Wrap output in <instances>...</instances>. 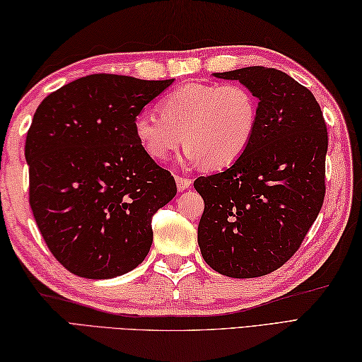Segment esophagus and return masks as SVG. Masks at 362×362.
<instances>
[{
	"mask_svg": "<svg viewBox=\"0 0 362 362\" xmlns=\"http://www.w3.org/2000/svg\"><path fill=\"white\" fill-rule=\"evenodd\" d=\"M175 183H177V188H179V191H183L191 187V183H193V180L189 179V177H182V175H175Z\"/></svg>",
	"mask_w": 362,
	"mask_h": 362,
	"instance_id": "esophagus-1",
	"label": "esophagus"
}]
</instances>
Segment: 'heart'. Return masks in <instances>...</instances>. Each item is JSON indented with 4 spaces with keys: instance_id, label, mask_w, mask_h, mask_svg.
I'll return each instance as SVG.
<instances>
[{
    "instance_id": "obj_1",
    "label": "heart",
    "mask_w": 362,
    "mask_h": 362,
    "mask_svg": "<svg viewBox=\"0 0 362 362\" xmlns=\"http://www.w3.org/2000/svg\"><path fill=\"white\" fill-rule=\"evenodd\" d=\"M160 117L138 113L134 134L141 149L157 161H165L187 146L191 163L202 161L205 169H222L240 158L255 136L259 103L243 83H185L158 103Z\"/></svg>"
}]
</instances>
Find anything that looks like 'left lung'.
Returning a JSON list of instances; mask_svg holds the SVG:
<instances>
[{"label":"left lung","mask_w":362,"mask_h":362,"mask_svg":"<svg viewBox=\"0 0 362 362\" xmlns=\"http://www.w3.org/2000/svg\"><path fill=\"white\" fill-rule=\"evenodd\" d=\"M259 99L255 136L235 163L194 188L205 209L197 243L205 263L233 279L281 267L302 245L325 197L327 124L311 91L280 70L214 73Z\"/></svg>","instance_id":"1"}]
</instances>
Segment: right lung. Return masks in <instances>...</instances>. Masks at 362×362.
<instances>
[{
    "instance_id": "1",
    "label": "right lung",
    "mask_w": 362,
    "mask_h": 362,
    "mask_svg": "<svg viewBox=\"0 0 362 362\" xmlns=\"http://www.w3.org/2000/svg\"><path fill=\"white\" fill-rule=\"evenodd\" d=\"M174 79L90 74L52 91L26 135L29 204L49 252L71 274L113 279L152 244V216L177 193L134 134L138 113Z\"/></svg>"
}]
</instances>
